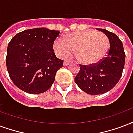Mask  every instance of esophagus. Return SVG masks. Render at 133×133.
<instances>
[{
	"label": "esophagus",
	"instance_id": "obj_1",
	"mask_svg": "<svg viewBox=\"0 0 133 133\" xmlns=\"http://www.w3.org/2000/svg\"><path fill=\"white\" fill-rule=\"evenodd\" d=\"M70 63V61H68V60H66V61H64L63 65L64 66H67V65H68Z\"/></svg>",
	"mask_w": 133,
	"mask_h": 133
}]
</instances>
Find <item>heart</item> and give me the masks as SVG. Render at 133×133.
<instances>
[{
  "mask_svg": "<svg viewBox=\"0 0 133 133\" xmlns=\"http://www.w3.org/2000/svg\"><path fill=\"white\" fill-rule=\"evenodd\" d=\"M54 50L61 57L70 56L75 51L77 59L84 64L99 61L107 54L109 40L106 34L93 29L68 34L54 43Z\"/></svg>",
  "mask_w": 133,
  "mask_h": 133,
  "instance_id": "1",
  "label": "heart"
}]
</instances>
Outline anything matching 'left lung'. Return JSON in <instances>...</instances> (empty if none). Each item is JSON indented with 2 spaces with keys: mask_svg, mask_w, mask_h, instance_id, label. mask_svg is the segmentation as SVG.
I'll return each instance as SVG.
<instances>
[{
  "mask_svg": "<svg viewBox=\"0 0 133 133\" xmlns=\"http://www.w3.org/2000/svg\"><path fill=\"white\" fill-rule=\"evenodd\" d=\"M109 38L110 48L106 57L98 63L80 65L75 82L87 94L97 95L113 89L118 82L124 68L125 54L122 42L117 35L104 29H99Z\"/></svg>",
  "mask_w": 133,
  "mask_h": 133,
  "instance_id": "left-lung-1",
  "label": "left lung"
}]
</instances>
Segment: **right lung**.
Returning a JSON list of instances; mask_svg holds the SVG:
<instances>
[{
  "mask_svg": "<svg viewBox=\"0 0 133 133\" xmlns=\"http://www.w3.org/2000/svg\"><path fill=\"white\" fill-rule=\"evenodd\" d=\"M58 31L36 28L19 32L9 42L6 66L19 89L29 94L44 93L51 87L56 72L63 65L54 52Z\"/></svg>",
  "mask_w": 133,
  "mask_h": 133,
  "instance_id": "add662e5",
  "label": "right lung"
}]
</instances>
